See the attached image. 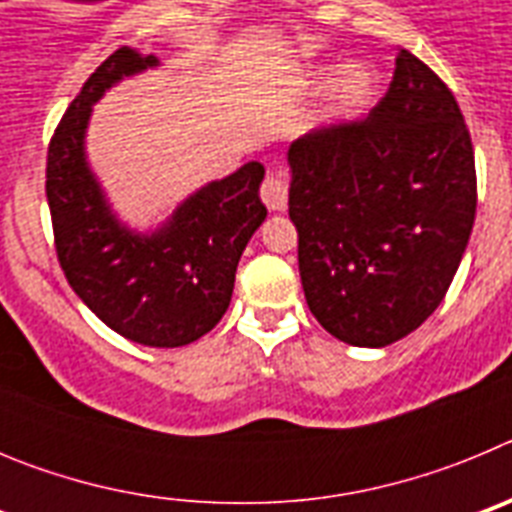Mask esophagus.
I'll use <instances>...</instances> for the list:
<instances>
[{
    "label": "esophagus",
    "mask_w": 512,
    "mask_h": 512,
    "mask_svg": "<svg viewBox=\"0 0 512 512\" xmlns=\"http://www.w3.org/2000/svg\"><path fill=\"white\" fill-rule=\"evenodd\" d=\"M261 200L271 212L287 210V182L282 179V174L277 171L266 174L264 184H261Z\"/></svg>",
    "instance_id": "1"
}]
</instances>
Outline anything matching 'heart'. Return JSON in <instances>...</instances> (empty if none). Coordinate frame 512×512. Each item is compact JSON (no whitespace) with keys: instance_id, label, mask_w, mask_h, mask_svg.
Instances as JSON below:
<instances>
[{"instance_id":"b5f03b06","label":"heart","mask_w":512,"mask_h":512,"mask_svg":"<svg viewBox=\"0 0 512 512\" xmlns=\"http://www.w3.org/2000/svg\"><path fill=\"white\" fill-rule=\"evenodd\" d=\"M305 87L312 92L330 87L318 115V128L336 133L366 117V112L377 104L382 81L369 63H351L346 71L338 63H325L307 71Z\"/></svg>"}]
</instances>
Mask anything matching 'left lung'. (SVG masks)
<instances>
[{"label": "left lung", "instance_id": "left-lung-1", "mask_svg": "<svg viewBox=\"0 0 512 512\" xmlns=\"http://www.w3.org/2000/svg\"><path fill=\"white\" fill-rule=\"evenodd\" d=\"M364 122L295 140L289 217L305 300L330 336L382 348L441 305L477 212L472 138L449 87L400 48Z\"/></svg>", "mask_w": 512, "mask_h": 512}]
</instances>
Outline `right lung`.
Wrapping results in <instances>:
<instances>
[{
    "instance_id": "obj_1",
    "label": "right lung",
    "mask_w": 512,
    "mask_h": 512,
    "mask_svg": "<svg viewBox=\"0 0 512 512\" xmlns=\"http://www.w3.org/2000/svg\"><path fill=\"white\" fill-rule=\"evenodd\" d=\"M158 66V56L125 45L89 76L48 148L45 194L58 261L79 300L128 341L176 348L228 310L241 253L266 220L264 166L248 161L202 184L153 228L120 220L89 164L87 130L104 94Z\"/></svg>"
}]
</instances>
